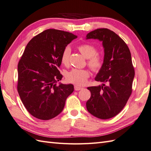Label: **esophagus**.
<instances>
[{"instance_id": "34e87169", "label": "esophagus", "mask_w": 151, "mask_h": 151, "mask_svg": "<svg viewBox=\"0 0 151 151\" xmlns=\"http://www.w3.org/2000/svg\"><path fill=\"white\" fill-rule=\"evenodd\" d=\"M81 89H83L82 87H80V86H78V85H75V86H74V90H75L76 91H79V90H81Z\"/></svg>"}]
</instances>
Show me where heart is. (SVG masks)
Listing matches in <instances>:
<instances>
[{
    "label": "heart",
    "mask_w": 151,
    "mask_h": 151,
    "mask_svg": "<svg viewBox=\"0 0 151 151\" xmlns=\"http://www.w3.org/2000/svg\"><path fill=\"white\" fill-rule=\"evenodd\" d=\"M78 49L83 56L88 58L87 65L94 72L101 71L104 65V58L101 54L97 53V48L93 44L83 43L78 47ZM70 49L69 47L65 48L61 54V61L64 65L69 63V57L70 55ZM66 79L68 81L78 85H84L90 77V72L85 69L73 68L66 73Z\"/></svg>",
    "instance_id": "1"
}]
</instances>
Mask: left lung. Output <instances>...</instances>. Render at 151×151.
Masks as SVG:
<instances>
[{
	"instance_id": "left-lung-1",
	"label": "left lung",
	"mask_w": 151,
	"mask_h": 151,
	"mask_svg": "<svg viewBox=\"0 0 151 151\" xmlns=\"http://www.w3.org/2000/svg\"><path fill=\"white\" fill-rule=\"evenodd\" d=\"M98 39L104 48V65L95 78L102 86H90L91 97L87 110L100 119H108L122 111L132 93L134 69L127 44L115 32L106 28L97 29L86 39Z\"/></svg>"
}]
</instances>
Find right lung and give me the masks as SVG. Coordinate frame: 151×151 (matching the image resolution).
Here are the masks:
<instances>
[{
    "label": "right lung",
    "instance_id": "add662e5",
    "mask_svg": "<svg viewBox=\"0 0 151 151\" xmlns=\"http://www.w3.org/2000/svg\"><path fill=\"white\" fill-rule=\"evenodd\" d=\"M78 38L72 33L47 29L33 37L18 64L17 90L27 111L36 119L47 120L58 115L73 84L56 83L63 76L58 68L65 48Z\"/></svg>",
    "mask_w": 151,
    "mask_h": 151
}]
</instances>
